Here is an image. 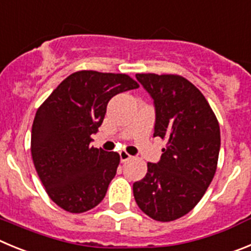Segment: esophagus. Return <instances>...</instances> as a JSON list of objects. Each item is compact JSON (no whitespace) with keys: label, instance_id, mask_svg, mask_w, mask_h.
<instances>
[{"label":"esophagus","instance_id":"34e87169","mask_svg":"<svg viewBox=\"0 0 251 251\" xmlns=\"http://www.w3.org/2000/svg\"><path fill=\"white\" fill-rule=\"evenodd\" d=\"M119 155H120L121 162H126V161H127V160L131 159V155H128V153L126 152V151H120V152H119Z\"/></svg>","mask_w":251,"mask_h":251}]
</instances>
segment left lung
<instances>
[{"label":"left lung","instance_id":"1","mask_svg":"<svg viewBox=\"0 0 251 251\" xmlns=\"http://www.w3.org/2000/svg\"><path fill=\"white\" fill-rule=\"evenodd\" d=\"M155 105L153 137L166 141L157 164L134 182L135 201L151 219L173 221L196 206L213 181L220 151L218 119L198 87L179 75L136 74Z\"/></svg>","mask_w":251,"mask_h":251}]
</instances>
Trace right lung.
<instances>
[{
    "label": "right lung",
    "mask_w": 251,
    "mask_h": 251,
    "mask_svg": "<svg viewBox=\"0 0 251 251\" xmlns=\"http://www.w3.org/2000/svg\"><path fill=\"white\" fill-rule=\"evenodd\" d=\"M139 83L125 74L77 71L38 107L31 155L47 195L69 213H85L105 198L120 164L119 153L90 146L115 95Z\"/></svg>",
    "instance_id": "right-lung-1"
}]
</instances>
